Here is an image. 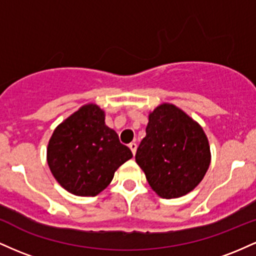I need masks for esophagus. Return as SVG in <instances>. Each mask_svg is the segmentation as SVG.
I'll return each mask as SVG.
<instances>
[{
	"instance_id": "34e87169",
	"label": "esophagus",
	"mask_w": 256,
	"mask_h": 256,
	"mask_svg": "<svg viewBox=\"0 0 256 256\" xmlns=\"http://www.w3.org/2000/svg\"><path fill=\"white\" fill-rule=\"evenodd\" d=\"M128 148L131 149L132 154H134V155L136 154V150H137V144H136V143H134V142L130 143V144H128Z\"/></svg>"
}]
</instances>
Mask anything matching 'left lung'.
<instances>
[{
  "label": "left lung",
  "instance_id": "obj_1",
  "mask_svg": "<svg viewBox=\"0 0 256 256\" xmlns=\"http://www.w3.org/2000/svg\"><path fill=\"white\" fill-rule=\"evenodd\" d=\"M136 162L152 189L176 198L195 189L210 164L208 138L195 120L174 104H162L149 114Z\"/></svg>",
  "mask_w": 256,
  "mask_h": 256
}]
</instances>
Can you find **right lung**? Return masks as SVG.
<instances>
[{
  "label": "right lung",
  "instance_id": "obj_1",
  "mask_svg": "<svg viewBox=\"0 0 256 256\" xmlns=\"http://www.w3.org/2000/svg\"><path fill=\"white\" fill-rule=\"evenodd\" d=\"M132 152L104 122V112L89 104L55 128L46 149L49 168L61 186L77 196H96Z\"/></svg>",
  "mask_w": 256,
  "mask_h": 256
}]
</instances>
